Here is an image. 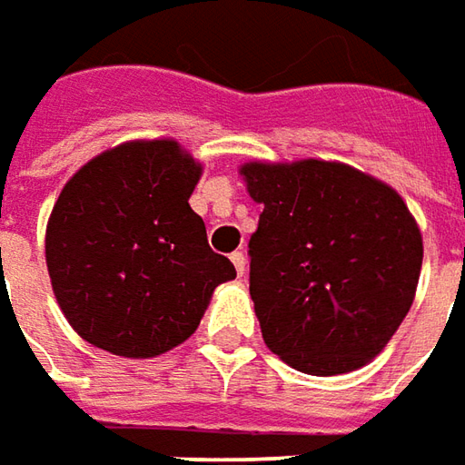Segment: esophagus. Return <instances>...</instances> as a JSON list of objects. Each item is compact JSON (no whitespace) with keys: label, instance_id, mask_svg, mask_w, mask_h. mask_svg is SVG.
Listing matches in <instances>:
<instances>
[{"label":"esophagus","instance_id":"esophagus-1","mask_svg":"<svg viewBox=\"0 0 465 465\" xmlns=\"http://www.w3.org/2000/svg\"><path fill=\"white\" fill-rule=\"evenodd\" d=\"M232 262L233 267H236V272H239V275H244V270H247V257H244V252H233Z\"/></svg>","mask_w":465,"mask_h":465}]
</instances>
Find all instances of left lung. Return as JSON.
Instances as JSON below:
<instances>
[{"instance_id": "1", "label": "left lung", "mask_w": 465, "mask_h": 465, "mask_svg": "<svg viewBox=\"0 0 465 465\" xmlns=\"http://www.w3.org/2000/svg\"><path fill=\"white\" fill-rule=\"evenodd\" d=\"M262 203L249 293L264 344L296 371L340 376L386 347L414 301L422 236L389 184L347 164H244Z\"/></svg>"}]
</instances>
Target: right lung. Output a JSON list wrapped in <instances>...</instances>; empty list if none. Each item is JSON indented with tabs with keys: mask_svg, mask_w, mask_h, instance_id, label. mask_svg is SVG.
Segmentation results:
<instances>
[{
	"mask_svg": "<svg viewBox=\"0 0 465 465\" xmlns=\"http://www.w3.org/2000/svg\"><path fill=\"white\" fill-rule=\"evenodd\" d=\"M201 167L174 141L94 156L61 190L45 232L58 306L76 334L123 358L184 342L216 285L236 278L190 208Z\"/></svg>",
	"mask_w": 465,
	"mask_h": 465,
	"instance_id": "1",
	"label": "right lung"
}]
</instances>
